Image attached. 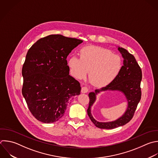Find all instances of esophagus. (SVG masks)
I'll list each match as a JSON object with an SVG mask.
<instances>
[{"instance_id": "obj_1", "label": "esophagus", "mask_w": 158, "mask_h": 158, "mask_svg": "<svg viewBox=\"0 0 158 158\" xmlns=\"http://www.w3.org/2000/svg\"><path fill=\"white\" fill-rule=\"evenodd\" d=\"M82 93H86L88 91V89L86 86H83L81 88V90Z\"/></svg>"}]
</instances>
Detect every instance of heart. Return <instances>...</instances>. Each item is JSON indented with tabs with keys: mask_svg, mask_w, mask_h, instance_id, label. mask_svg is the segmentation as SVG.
Masks as SVG:
<instances>
[{
	"mask_svg": "<svg viewBox=\"0 0 158 158\" xmlns=\"http://www.w3.org/2000/svg\"><path fill=\"white\" fill-rule=\"evenodd\" d=\"M68 65L72 75L78 78H85L89 71V81L96 86L110 83L122 68L121 58L110 51L98 46H88L79 51V58L70 57Z\"/></svg>",
	"mask_w": 158,
	"mask_h": 158,
	"instance_id": "b5f03b06",
	"label": "heart"
}]
</instances>
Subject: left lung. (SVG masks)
I'll use <instances>...</instances> for the list:
<instances>
[{
	"mask_svg": "<svg viewBox=\"0 0 158 158\" xmlns=\"http://www.w3.org/2000/svg\"><path fill=\"white\" fill-rule=\"evenodd\" d=\"M118 51L123 59V65L115 79L108 85L94 92H90L88 115L96 127L103 129H112L127 123L133 117L137 105L141 99L140 83L142 78L141 70L135 57L126 49L117 47ZM118 91L122 92L127 101V107L124 113L118 119L109 122L96 121L91 114V107L96 100V96L101 92Z\"/></svg>",
	"mask_w": 158,
	"mask_h": 158,
	"instance_id": "1",
	"label": "left lung"
}]
</instances>
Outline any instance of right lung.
<instances>
[{"label":"right lung","instance_id":"1","mask_svg":"<svg viewBox=\"0 0 158 158\" xmlns=\"http://www.w3.org/2000/svg\"><path fill=\"white\" fill-rule=\"evenodd\" d=\"M82 40L51 35L37 41L28 50L22 68V94L36 119L51 123L61 118L80 83L69 75L66 60Z\"/></svg>","mask_w":158,"mask_h":158}]
</instances>
